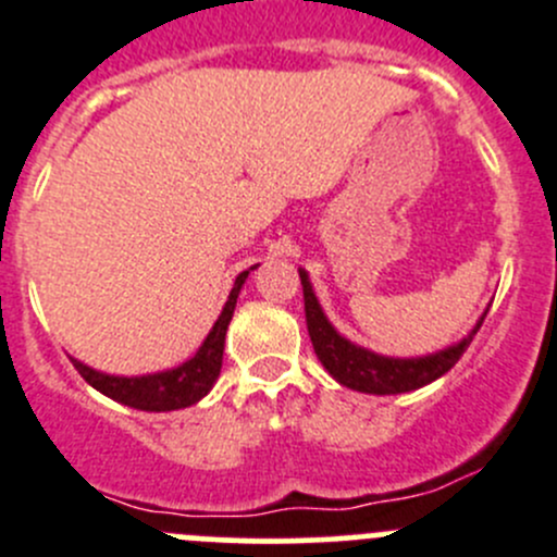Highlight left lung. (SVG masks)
Wrapping results in <instances>:
<instances>
[{"instance_id": "1", "label": "left lung", "mask_w": 557, "mask_h": 557, "mask_svg": "<svg viewBox=\"0 0 557 557\" xmlns=\"http://www.w3.org/2000/svg\"><path fill=\"white\" fill-rule=\"evenodd\" d=\"M299 277H301V290H305L307 332H310L315 356L321 359V364L326 367L329 375H332L334 381L354 388V392L403 394V392H413V388L428 386V383H433L435 377L446 375V372L460 361V356L466 354L471 339L476 337V332L482 329L484 315H487V312H484V315L479 318L476 326L468 332V337H462L460 343L449 345V348L438 350V354L416 356V359H394V356L372 354V350L345 339L343 334L329 323V318L323 315L321 305H318L315 294H312L310 277H307L305 269H299Z\"/></svg>"}]
</instances>
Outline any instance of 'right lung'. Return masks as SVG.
<instances>
[{"instance_id":"add662e5","label":"right lung","mask_w":557,"mask_h":557,"mask_svg":"<svg viewBox=\"0 0 557 557\" xmlns=\"http://www.w3.org/2000/svg\"><path fill=\"white\" fill-rule=\"evenodd\" d=\"M250 269L236 277L228 301H225L223 312H220V318L214 321L212 332L207 334L201 348H198L196 356L187 359L185 364L174 367V370L154 372V375L122 377V375H106V372L91 370V367H86L84 361L78 359H70V361H73V367L81 372V377H84L89 386H95L97 392L116 399V403L129 405V408L158 410L160 413V410H180V408H187V405H196L198 399L207 397L209 388H212L214 381H218L220 367H223L225 332H228V323L231 318H234L236 299H239V290L242 285H245Z\"/></svg>"}]
</instances>
